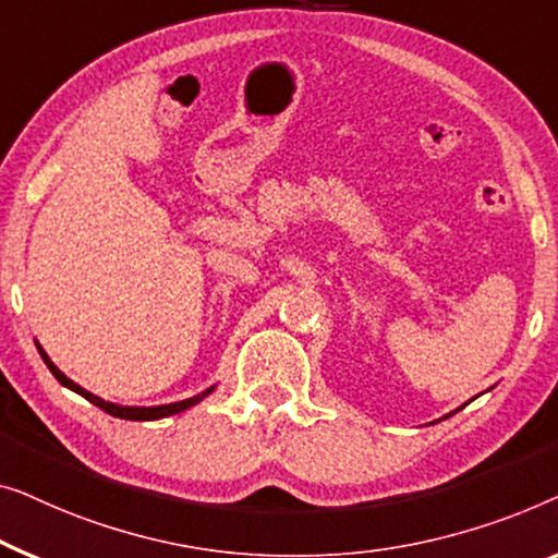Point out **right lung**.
<instances>
[{
    "label": "right lung",
    "mask_w": 558,
    "mask_h": 558,
    "mask_svg": "<svg viewBox=\"0 0 558 558\" xmlns=\"http://www.w3.org/2000/svg\"><path fill=\"white\" fill-rule=\"evenodd\" d=\"M37 349H40V347H37ZM40 356L45 359L47 368H50L52 376H54V379H58V381L62 384V387H68V389L77 391V395L88 399L90 404H96V407H100V410H104V412L113 414V417H121V420L148 422V420H161V417H169V414H179V412L190 410V407H194V404H197V402H202V399L207 397L209 391H211V389H207V391H202V395H197V397H192V399H184V402H174V404H161V407H121V404H111V402H106V399H100V397H96V395H90V391H85L83 387H77L75 381H70L68 376L62 374L60 368L54 366L50 359H47V354H45L43 349H40Z\"/></svg>",
    "instance_id": "right-lung-1"
}]
</instances>
